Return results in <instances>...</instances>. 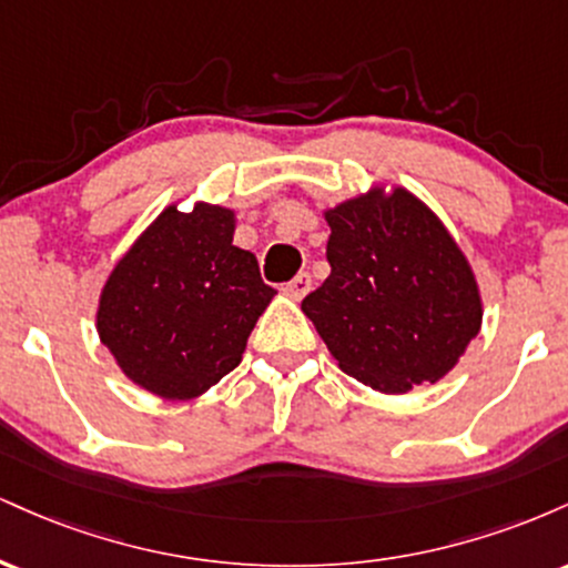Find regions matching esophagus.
<instances>
[{"label":"esophagus","mask_w":568,"mask_h":568,"mask_svg":"<svg viewBox=\"0 0 568 568\" xmlns=\"http://www.w3.org/2000/svg\"><path fill=\"white\" fill-rule=\"evenodd\" d=\"M310 288H312V280H310V275H306V272H298L296 277L291 280V283H285V293H288L291 298H304L306 293H310Z\"/></svg>","instance_id":"1"}]
</instances>
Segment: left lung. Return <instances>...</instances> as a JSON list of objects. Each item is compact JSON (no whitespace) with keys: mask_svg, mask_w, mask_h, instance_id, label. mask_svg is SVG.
<instances>
[{"mask_svg":"<svg viewBox=\"0 0 568 568\" xmlns=\"http://www.w3.org/2000/svg\"><path fill=\"white\" fill-rule=\"evenodd\" d=\"M331 275L302 302L338 368L384 395L435 384L484 323L478 280L443 221L384 186L325 211Z\"/></svg>","mask_w":568,"mask_h":568,"instance_id":"8db88e82","label":"left lung"}]
</instances>
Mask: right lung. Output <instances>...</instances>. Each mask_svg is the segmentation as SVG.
<instances>
[{"label": "right lung", "instance_id": "right-lung-1", "mask_svg": "<svg viewBox=\"0 0 568 568\" xmlns=\"http://www.w3.org/2000/svg\"><path fill=\"white\" fill-rule=\"evenodd\" d=\"M234 211L168 205L103 285L95 328L130 382L192 400L243 361L275 288L251 251L232 245Z\"/></svg>", "mask_w": 568, "mask_h": 568}]
</instances>
